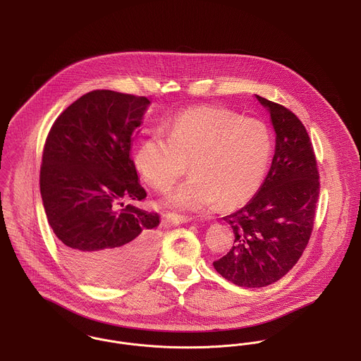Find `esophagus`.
<instances>
[{
	"label": "esophagus",
	"mask_w": 361,
	"mask_h": 361,
	"mask_svg": "<svg viewBox=\"0 0 361 361\" xmlns=\"http://www.w3.org/2000/svg\"><path fill=\"white\" fill-rule=\"evenodd\" d=\"M172 224L175 225H179V224H186L189 221H192L190 216H186V215H178V214H168L166 216Z\"/></svg>",
	"instance_id": "esophagus-1"
}]
</instances>
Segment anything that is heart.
Here are the masks:
<instances>
[{"label": "heart", "instance_id": "heart-1", "mask_svg": "<svg viewBox=\"0 0 361 361\" xmlns=\"http://www.w3.org/2000/svg\"><path fill=\"white\" fill-rule=\"evenodd\" d=\"M154 130L135 150L133 161L146 183L168 190L186 169L193 176L179 185L168 204L188 211L205 209L221 200L237 207L254 196L271 154L267 126L221 106H198Z\"/></svg>", "mask_w": 361, "mask_h": 361}]
</instances>
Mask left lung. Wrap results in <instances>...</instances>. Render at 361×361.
Returning <instances> with one entry per match:
<instances>
[{
	"mask_svg": "<svg viewBox=\"0 0 361 361\" xmlns=\"http://www.w3.org/2000/svg\"><path fill=\"white\" fill-rule=\"evenodd\" d=\"M257 98L270 111L274 157L259 192L224 218L234 244L214 262L222 277L247 288L276 283L294 267L312 235L320 193L317 160L305 126L283 104Z\"/></svg>",
	"mask_w": 361,
	"mask_h": 361,
	"instance_id": "obj_1",
	"label": "left lung"
}]
</instances>
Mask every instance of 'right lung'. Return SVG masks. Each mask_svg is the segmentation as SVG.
Listing matches in <instances>:
<instances>
[{"label": "right lung", "mask_w": 361, "mask_h": 361, "mask_svg": "<svg viewBox=\"0 0 361 361\" xmlns=\"http://www.w3.org/2000/svg\"><path fill=\"white\" fill-rule=\"evenodd\" d=\"M149 103L91 91L63 110L44 145L39 190L48 224L70 267L98 286L130 281L156 255L160 219L133 204L147 195L130 156Z\"/></svg>", "instance_id": "add662e5"}]
</instances>
